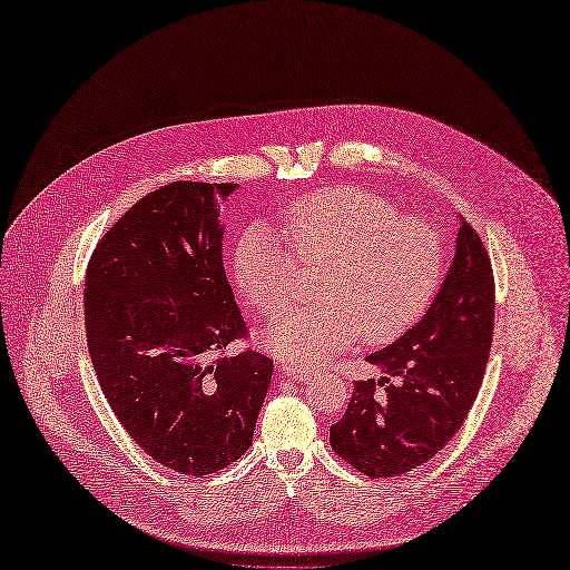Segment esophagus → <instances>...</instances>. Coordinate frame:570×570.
I'll return each instance as SVG.
<instances>
[{
  "label": "esophagus",
  "instance_id": "obj_1",
  "mask_svg": "<svg viewBox=\"0 0 570 570\" xmlns=\"http://www.w3.org/2000/svg\"><path fill=\"white\" fill-rule=\"evenodd\" d=\"M278 372H281V375H285L287 380H294V382H308V380L316 377V372H313V370L294 367V365H287V363L278 365Z\"/></svg>",
  "mask_w": 570,
  "mask_h": 570
}]
</instances>
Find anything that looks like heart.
I'll return each instance as SVG.
<instances>
[{
  "label": "heart",
  "instance_id": "1",
  "mask_svg": "<svg viewBox=\"0 0 570 570\" xmlns=\"http://www.w3.org/2000/svg\"><path fill=\"white\" fill-rule=\"evenodd\" d=\"M285 238L257 224L240 235L233 273L243 299L273 316L294 297L299 267L321 266L323 302L264 327L262 342L294 367H316L363 335L386 344L415 325L445 273L443 235L422 217L363 188L311 193L285 214Z\"/></svg>",
  "mask_w": 570,
  "mask_h": 570
}]
</instances>
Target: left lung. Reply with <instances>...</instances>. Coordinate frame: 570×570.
<instances>
[{"mask_svg":"<svg viewBox=\"0 0 570 570\" xmlns=\"http://www.w3.org/2000/svg\"><path fill=\"white\" fill-rule=\"evenodd\" d=\"M493 323V268L479 233L460 217L455 259L434 302L403 337L370 353L384 377L353 384L344 417L330 426L332 450L370 479L434 458L476 401Z\"/></svg>","mask_w":570,"mask_h":570,"instance_id":"1","label":"left lung"}]
</instances>
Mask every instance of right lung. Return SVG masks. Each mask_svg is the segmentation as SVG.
I'll return each mask as SVG.
<instances>
[{"label": "right lung", "instance_id": "right-lung-1", "mask_svg": "<svg viewBox=\"0 0 570 570\" xmlns=\"http://www.w3.org/2000/svg\"><path fill=\"white\" fill-rule=\"evenodd\" d=\"M235 188L174 181L148 193L87 266L98 384L139 448L188 476L219 472L252 445L273 375L257 351L222 356L247 335L222 259L217 203Z\"/></svg>", "mask_w": 570, "mask_h": 570}]
</instances>
